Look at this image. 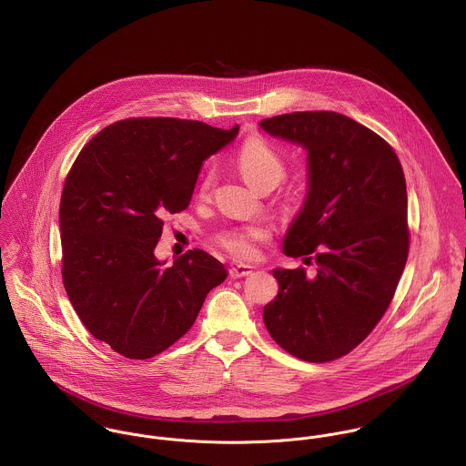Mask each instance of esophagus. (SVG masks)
<instances>
[{"label":"esophagus","instance_id":"obj_1","mask_svg":"<svg viewBox=\"0 0 466 466\" xmlns=\"http://www.w3.org/2000/svg\"><path fill=\"white\" fill-rule=\"evenodd\" d=\"M253 266H248V264H237V266L229 267V276L231 278H244V276H249L253 272Z\"/></svg>","mask_w":466,"mask_h":466}]
</instances>
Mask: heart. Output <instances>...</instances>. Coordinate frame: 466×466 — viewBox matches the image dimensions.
I'll use <instances>...</instances> for the list:
<instances>
[{"label":"heart","mask_w":466,"mask_h":466,"mask_svg":"<svg viewBox=\"0 0 466 466\" xmlns=\"http://www.w3.org/2000/svg\"><path fill=\"white\" fill-rule=\"evenodd\" d=\"M237 165L246 181L257 188H274L285 177V163L279 154L260 137L248 139L237 156ZM215 181V172L208 170L200 183V194L206 196ZM268 237L264 226H238L217 233V242L237 258H253L258 244Z\"/></svg>","instance_id":"b5f03b06"}]
</instances>
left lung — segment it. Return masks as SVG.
<instances>
[{
	"instance_id": "1",
	"label": "left lung",
	"mask_w": 466,
	"mask_h": 466,
	"mask_svg": "<svg viewBox=\"0 0 466 466\" xmlns=\"http://www.w3.org/2000/svg\"><path fill=\"white\" fill-rule=\"evenodd\" d=\"M260 127L307 150L309 192L285 238L287 257L314 255L318 274L274 268L264 309L290 355L329 362L359 346L388 310L409 253L407 190L391 145L333 111L266 118Z\"/></svg>"
}]
</instances>
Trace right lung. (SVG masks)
I'll use <instances>...</instances> for the list:
<instances>
[{
	"mask_svg": "<svg viewBox=\"0 0 466 466\" xmlns=\"http://www.w3.org/2000/svg\"><path fill=\"white\" fill-rule=\"evenodd\" d=\"M238 134L179 118H127L96 134L63 188L67 298L89 333L127 359H150L192 329L228 270L202 249L154 257L163 217L188 208L202 161Z\"/></svg>",
	"mask_w": 466,
	"mask_h": 466,
	"instance_id": "obj_1",
	"label": "right lung"
}]
</instances>
